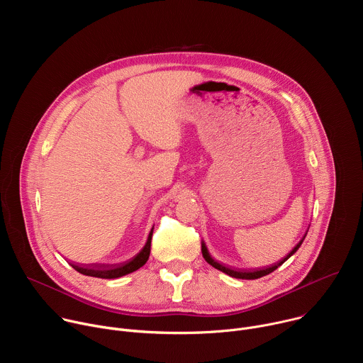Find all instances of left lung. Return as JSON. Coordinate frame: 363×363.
<instances>
[{
    "instance_id": "obj_1",
    "label": "left lung",
    "mask_w": 363,
    "mask_h": 363,
    "mask_svg": "<svg viewBox=\"0 0 363 363\" xmlns=\"http://www.w3.org/2000/svg\"><path fill=\"white\" fill-rule=\"evenodd\" d=\"M303 240H304V237H303ZM303 240L283 258V260H280L277 264H274V266H270V267H266V269H262V270H255V272H245V270H231V269H227V267H224V266H221L220 263H217V262H214L213 258H211V255L208 254V250H206V247L202 244V255H203V258H205V262L208 263V264H211L213 267H216L217 270H220V272H223V273H225V274H228V276H231V277H235V279H244V280H254V279H260V277H263V276H267V274H270V273H273L279 266H281L289 257H291L297 250H298V247L301 245V242H303Z\"/></svg>"
}]
</instances>
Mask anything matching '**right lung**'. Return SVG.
Returning a JSON list of instances; mask_svg holds the SVG:
<instances>
[{"instance_id":"right-lung-1","label":"right lung","mask_w":363,"mask_h":363,"mask_svg":"<svg viewBox=\"0 0 363 363\" xmlns=\"http://www.w3.org/2000/svg\"><path fill=\"white\" fill-rule=\"evenodd\" d=\"M152 233H153V230H150L147 241H146L145 247L142 248V251L126 264H121V266H103L101 264V266H90V267H80L76 264H72V266L76 272H79L84 276H91V277H99V279H118L125 274H129V273L140 269L147 262L149 252H150Z\"/></svg>"}]
</instances>
